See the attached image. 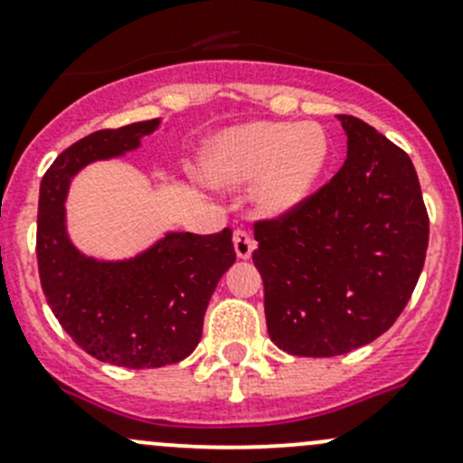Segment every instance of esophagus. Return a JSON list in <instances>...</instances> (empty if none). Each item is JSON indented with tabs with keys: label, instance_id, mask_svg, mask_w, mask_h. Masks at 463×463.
I'll list each match as a JSON object with an SVG mask.
<instances>
[{
	"label": "esophagus",
	"instance_id": "esophagus-1",
	"mask_svg": "<svg viewBox=\"0 0 463 463\" xmlns=\"http://www.w3.org/2000/svg\"><path fill=\"white\" fill-rule=\"evenodd\" d=\"M232 244H235V253L240 260H249L253 255L255 241L244 228H235V232H232Z\"/></svg>",
	"mask_w": 463,
	"mask_h": 463
}]
</instances>
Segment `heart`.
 <instances>
[{"mask_svg":"<svg viewBox=\"0 0 463 463\" xmlns=\"http://www.w3.org/2000/svg\"><path fill=\"white\" fill-rule=\"evenodd\" d=\"M329 158V138L314 123H249L208 145L203 172L217 185L255 184L266 214H284L309 197Z\"/></svg>","mask_w":463,"mask_h":463,"instance_id":"b5f03b06","label":"heart"}]
</instances>
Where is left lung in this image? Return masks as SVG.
Here are the masks:
<instances>
[{
	"label": "left lung",
	"mask_w": 463,
	"mask_h": 463,
	"mask_svg": "<svg viewBox=\"0 0 463 463\" xmlns=\"http://www.w3.org/2000/svg\"><path fill=\"white\" fill-rule=\"evenodd\" d=\"M347 158L322 188L255 222L269 335L293 356H340L385 334L408 305L428 250V210L408 154L338 116Z\"/></svg>",
	"instance_id": "left-lung-1"
}]
</instances>
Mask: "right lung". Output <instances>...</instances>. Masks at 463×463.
<instances>
[{
  "label": "right lung",
  "instance_id": "obj_1",
  "mask_svg": "<svg viewBox=\"0 0 463 463\" xmlns=\"http://www.w3.org/2000/svg\"><path fill=\"white\" fill-rule=\"evenodd\" d=\"M158 118L100 129L46 170L37 208V269L51 311L78 347L129 370L172 365L194 352L222 275L235 261L232 231L167 232L134 260L100 261L71 244L64 223L69 181L87 163L137 149Z\"/></svg>",
  "mask_w": 463,
  "mask_h": 463
}]
</instances>
